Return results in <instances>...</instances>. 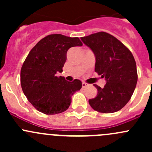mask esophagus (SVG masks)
Masks as SVG:
<instances>
[{
  "mask_svg": "<svg viewBox=\"0 0 152 152\" xmlns=\"http://www.w3.org/2000/svg\"><path fill=\"white\" fill-rule=\"evenodd\" d=\"M87 86H88V85H87V83H85V82H82V87H83V88H85V87H87Z\"/></svg>",
  "mask_w": 152,
  "mask_h": 152,
  "instance_id": "obj_1",
  "label": "esophagus"
}]
</instances>
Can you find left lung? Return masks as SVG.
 <instances>
[{"label": "left lung", "mask_w": 152, "mask_h": 152, "mask_svg": "<svg viewBox=\"0 0 152 152\" xmlns=\"http://www.w3.org/2000/svg\"><path fill=\"white\" fill-rule=\"evenodd\" d=\"M96 56L95 71L106 79L103 88H97L96 97L89 100L96 111L115 113L128 103L137 82L136 62L132 53L117 38L101 31L81 37Z\"/></svg>", "instance_id": "8db88e82"}]
</instances>
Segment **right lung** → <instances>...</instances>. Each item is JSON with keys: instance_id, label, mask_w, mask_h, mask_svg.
<instances>
[{"instance_id": "obj_1", "label": "right lung", "mask_w": 152, "mask_h": 152, "mask_svg": "<svg viewBox=\"0 0 152 152\" xmlns=\"http://www.w3.org/2000/svg\"><path fill=\"white\" fill-rule=\"evenodd\" d=\"M82 45L78 37L50 34L29 52L21 67L20 84L28 101L38 111L55 115L68 109L73 93L82 88V82H67L56 73L62 72L67 50Z\"/></svg>"}]
</instances>
